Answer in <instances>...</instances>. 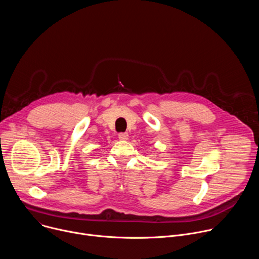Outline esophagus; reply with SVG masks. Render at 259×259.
Returning a JSON list of instances; mask_svg holds the SVG:
<instances>
[{"instance_id":"esophagus-1","label":"esophagus","mask_w":259,"mask_h":259,"mask_svg":"<svg viewBox=\"0 0 259 259\" xmlns=\"http://www.w3.org/2000/svg\"><path fill=\"white\" fill-rule=\"evenodd\" d=\"M118 136H119V138H120L121 140H127L128 137H129V135H128L127 132H121V133H119Z\"/></svg>"}]
</instances>
